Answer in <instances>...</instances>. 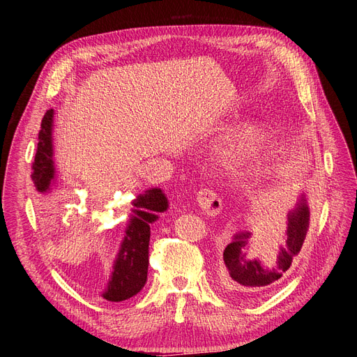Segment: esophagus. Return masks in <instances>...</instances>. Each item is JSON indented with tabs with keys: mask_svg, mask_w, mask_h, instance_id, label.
<instances>
[{
	"mask_svg": "<svg viewBox=\"0 0 357 357\" xmlns=\"http://www.w3.org/2000/svg\"><path fill=\"white\" fill-rule=\"evenodd\" d=\"M197 202L204 214L217 215L221 211V199L214 190L201 188L197 192Z\"/></svg>",
	"mask_w": 357,
	"mask_h": 357,
	"instance_id": "esophagus-1",
	"label": "esophagus"
}]
</instances>
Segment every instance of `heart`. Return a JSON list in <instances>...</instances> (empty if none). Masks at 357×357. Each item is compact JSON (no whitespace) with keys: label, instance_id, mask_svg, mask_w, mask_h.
Listing matches in <instances>:
<instances>
[{"label":"heart","instance_id":"b5f03b06","mask_svg":"<svg viewBox=\"0 0 357 357\" xmlns=\"http://www.w3.org/2000/svg\"><path fill=\"white\" fill-rule=\"evenodd\" d=\"M260 140V130L255 126L248 127L233 139V142L230 143V149H229V155L231 158H240L245 153H248L249 150H252L257 142Z\"/></svg>","mask_w":357,"mask_h":357}]
</instances>
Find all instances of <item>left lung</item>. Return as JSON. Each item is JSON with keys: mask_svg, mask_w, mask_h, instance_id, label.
Returning a JSON list of instances; mask_svg holds the SVG:
<instances>
[{"mask_svg": "<svg viewBox=\"0 0 357 357\" xmlns=\"http://www.w3.org/2000/svg\"><path fill=\"white\" fill-rule=\"evenodd\" d=\"M310 213L303 198L296 208L287 215V240L278 255L276 265L261 264L248 253L250 233H238L222 252L226 268V287L243 298H256L265 294L291 268L292 259L299 253L308 230Z\"/></svg>", "mask_w": 357, "mask_h": 357, "instance_id": "left-lung-1", "label": "left lung"}]
</instances>
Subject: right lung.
I'll return each mask as SVG.
<instances>
[{"instance_id": "obj_1", "label": "right lung", "mask_w": 357, "mask_h": 357, "mask_svg": "<svg viewBox=\"0 0 357 357\" xmlns=\"http://www.w3.org/2000/svg\"><path fill=\"white\" fill-rule=\"evenodd\" d=\"M52 121L53 109H47L42 120L36 156L31 165V181L39 194H45L53 181L54 167L52 159ZM133 217L126 230L121 249L114 265L111 280L102 296L108 301L120 303L142 291L147 280L150 222L167 208V199L159 188L146 191L131 202Z\"/></svg>"}]
</instances>
